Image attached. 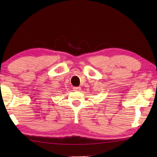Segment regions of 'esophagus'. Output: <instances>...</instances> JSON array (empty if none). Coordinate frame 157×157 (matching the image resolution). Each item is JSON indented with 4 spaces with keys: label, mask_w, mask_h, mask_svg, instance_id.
Masks as SVG:
<instances>
[{
    "label": "esophagus",
    "mask_w": 157,
    "mask_h": 157,
    "mask_svg": "<svg viewBox=\"0 0 157 157\" xmlns=\"http://www.w3.org/2000/svg\"><path fill=\"white\" fill-rule=\"evenodd\" d=\"M73 89L74 91H80L82 90L80 87H74Z\"/></svg>",
    "instance_id": "obj_1"
}]
</instances>
